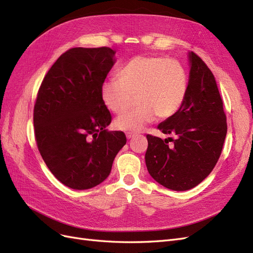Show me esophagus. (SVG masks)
<instances>
[{"mask_svg": "<svg viewBox=\"0 0 253 253\" xmlns=\"http://www.w3.org/2000/svg\"><path fill=\"white\" fill-rule=\"evenodd\" d=\"M134 135H137V133H134V132H127L126 133V137H127V139H132Z\"/></svg>", "mask_w": 253, "mask_h": 253, "instance_id": "34e87169", "label": "esophagus"}]
</instances>
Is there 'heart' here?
I'll return each mask as SVG.
<instances>
[{"mask_svg":"<svg viewBox=\"0 0 253 253\" xmlns=\"http://www.w3.org/2000/svg\"><path fill=\"white\" fill-rule=\"evenodd\" d=\"M188 92V75L177 60L163 56H135L118 71V80L101 86V99L108 110L121 114L131 105L138 107L120 115L114 127L122 131H140L160 119H169L184 103Z\"/></svg>","mask_w":253,"mask_h":253,"instance_id":"b5f03b06","label":"heart"}]
</instances>
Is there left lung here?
<instances>
[{
	"mask_svg": "<svg viewBox=\"0 0 253 253\" xmlns=\"http://www.w3.org/2000/svg\"><path fill=\"white\" fill-rule=\"evenodd\" d=\"M189 79L186 99L178 111L157 126L163 140L147 134L145 164L148 173L168 189L189 190L215 168L226 135V118L211 69L188 52ZM172 140V145H168Z\"/></svg>",
	"mask_w": 253,
	"mask_h": 253,
	"instance_id": "left-lung-1",
	"label": "left lung"
}]
</instances>
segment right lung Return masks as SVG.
Masks as SVG:
<instances>
[{"mask_svg":"<svg viewBox=\"0 0 253 253\" xmlns=\"http://www.w3.org/2000/svg\"><path fill=\"white\" fill-rule=\"evenodd\" d=\"M108 47L73 48L44 76L34 107L38 150L51 173L71 189H89L111 172L126 144L122 131H108L111 114L101 86L115 64Z\"/></svg>","mask_w":253,"mask_h":253,"instance_id":"obj_1","label":"right lung"}]
</instances>
